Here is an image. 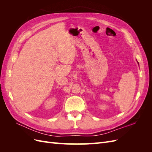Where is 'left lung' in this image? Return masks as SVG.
<instances>
[{
	"instance_id": "left-lung-1",
	"label": "left lung",
	"mask_w": 152,
	"mask_h": 152,
	"mask_svg": "<svg viewBox=\"0 0 152 152\" xmlns=\"http://www.w3.org/2000/svg\"><path fill=\"white\" fill-rule=\"evenodd\" d=\"M137 63H138V65H139V63L138 62H137Z\"/></svg>"
}]
</instances>
